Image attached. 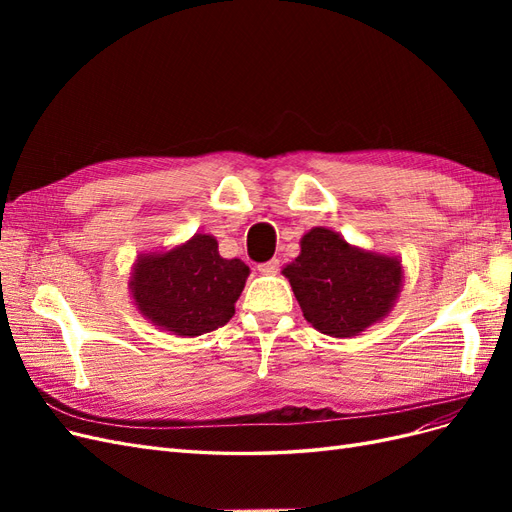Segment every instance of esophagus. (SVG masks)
Listing matches in <instances>:
<instances>
[{
  "instance_id": "obj_1",
  "label": "esophagus",
  "mask_w": 512,
  "mask_h": 512,
  "mask_svg": "<svg viewBox=\"0 0 512 512\" xmlns=\"http://www.w3.org/2000/svg\"><path fill=\"white\" fill-rule=\"evenodd\" d=\"M258 271H260L262 275H275L277 271H280V260L271 258V260H267V262H262V265H258Z\"/></svg>"
}]
</instances>
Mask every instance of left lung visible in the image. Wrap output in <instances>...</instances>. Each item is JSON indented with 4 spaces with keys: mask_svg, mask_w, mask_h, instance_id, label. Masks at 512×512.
<instances>
[{
    "mask_svg": "<svg viewBox=\"0 0 512 512\" xmlns=\"http://www.w3.org/2000/svg\"><path fill=\"white\" fill-rule=\"evenodd\" d=\"M282 273L305 320L333 337H352L382 320L404 277L397 258L363 252L329 228L309 230L301 254Z\"/></svg>",
    "mask_w": 512,
    "mask_h": 512,
    "instance_id": "left-lung-1",
    "label": "left lung"
}]
</instances>
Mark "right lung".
I'll list each match as a JSON object with an SVG mask.
<instances>
[{"mask_svg": "<svg viewBox=\"0 0 512 512\" xmlns=\"http://www.w3.org/2000/svg\"><path fill=\"white\" fill-rule=\"evenodd\" d=\"M250 267L239 258L226 260L211 235H194L164 254L141 256L132 273V297L158 327L196 337L224 327Z\"/></svg>", "mask_w": 512, "mask_h": 512, "instance_id": "add662e5", "label": "right lung"}]
</instances>
